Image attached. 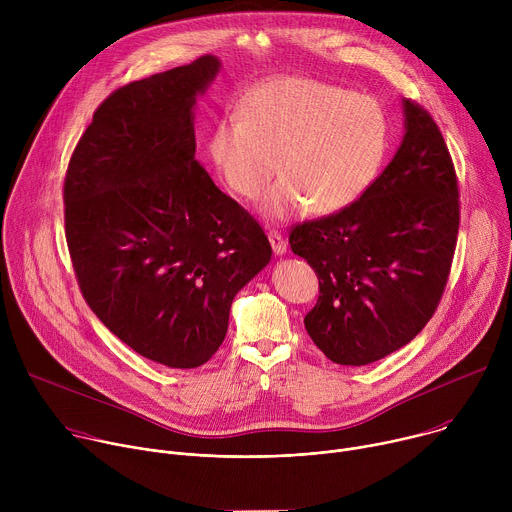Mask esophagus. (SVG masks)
Masks as SVG:
<instances>
[{
    "mask_svg": "<svg viewBox=\"0 0 512 512\" xmlns=\"http://www.w3.org/2000/svg\"><path fill=\"white\" fill-rule=\"evenodd\" d=\"M267 239H269L271 249H273V253H275V255H283V253H285L287 243H285V239H283L279 233L271 231V233H267Z\"/></svg>",
    "mask_w": 512,
    "mask_h": 512,
    "instance_id": "1",
    "label": "esophagus"
}]
</instances>
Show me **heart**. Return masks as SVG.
<instances>
[{
  "instance_id": "heart-1",
  "label": "heart",
  "mask_w": 512,
  "mask_h": 512,
  "mask_svg": "<svg viewBox=\"0 0 512 512\" xmlns=\"http://www.w3.org/2000/svg\"><path fill=\"white\" fill-rule=\"evenodd\" d=\"M389 150L385 107L344 87L306 77H279L257 87L241 111L216 121L208 152L225 184L255 198L273 174L283 176L261 200L269 221L304 210L334 214L377 180Z\"/></svg>"
}]
</instances>
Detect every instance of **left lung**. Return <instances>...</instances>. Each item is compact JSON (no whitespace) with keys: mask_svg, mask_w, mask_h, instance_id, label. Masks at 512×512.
I'll return each instance as SVG.
<instances>
[{"mask_svg":"<svg viewBox=\"0 0 512 512\" xmlns=\"http://www.w3.org/2000/svg\"><path fill=\"white\" fill-rule=\"evenodd\" d=\"M405 133L389 166L352 206L294 227L291 251L320 281L304 318L336 364L362 367L411 342L450 275L460 202L456 170L435 121L403 99Z\"/></svg>","mask_w":512,"mask_h":512,"instance_id":"left-lung-1","label":"left lung"}]
</instances>
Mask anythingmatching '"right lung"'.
I'll list each match as a JSON object with an SVG mask.
<instances>
[{"label":"right lung","mask_w":512,"mask_h":512,"mask_svg":"<svg viewBox=\"0 0 512 512\" xmlns=\"http://www.w3.org/2000/svg\"><path fill=\"white\" fill-rule=\"evenodd\" d=\"M218 70L206 54L117 89L64 180L66 243L87 304L170 369H196L218 350L235 296L271 259L259 223L196 160V97Z\"/></svg>","instance_id":"obj_1"}]
</instances>
